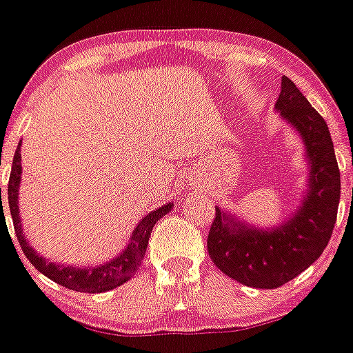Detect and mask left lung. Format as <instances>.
Returning <instances> with one entry per match:
<instances>
[{"label": "left lung", "mask_w": 353, "mask_h": 353, "mask_svg": "<svg viewBox=\"0 0 353 353\" xmlns=\"http://www.w3.org/2000/svg\"><path fill=\"white\" fill-rule=\"evenodd\" d=\"M276 108L299 132L310 159L305 203L294 217L272 230L248 228L216 208L206 239L208 256L223 274L265 290L297 277L323 254L341 197V174L328 125L286 76L281 79Z\"/></svg>", "instance_id": "8db88e82"}]
</instances>
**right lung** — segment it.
Segmentation results:
<instances>
[{
  "mask_svg": "<svg viewBox=\"0 0 353 353\" xmlns=\"http://www.w3.org/2000/svg\"><path fill=\"white\" fill-rule=\"evenodd\" d=\"M1 165V163H0ZM19 181H21V152L19 147L16 148L12 159V170H10V177H8V208H10V216H12L14 232L18 237V243L21 246L23 254L30 261V265L39 270L43 276H47L48 279H52L57 285L65 286L68 290L85 292V294H99V292L114 290L116 286H121L123 283H127L143 263L145 252L148 246V237L152 234V228L156 226V223L161 219L165 214L172 208V203L157 208V210L150 212L139 225H137L134 236L130 237V245L127 246V250H123L121 256H117L116 259H112L110 263L101 266H94V268H74V266H63L50 263L45 257L37 256V252L30 248L21 230V219H19V208H18V190ZM0 201H1V188H0ZM1 214H3V201H1ZM5 216V214H3Z\"/></svg>",
  "mask_w": 353,
  "mask_h": 353,
  "instance_id": "1",
  "label": "right lung"
}]
</instances>
